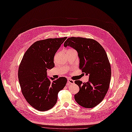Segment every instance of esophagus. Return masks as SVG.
<instances>
[{
    "label": "esophagus",
    "mask_w": 132,
    "mask_h": 132,
    "mask_svg": "<svg viewBox=\"0 0 132 132\" xmlns=\"http://www.w3.org/2000/svg\"><path fill=\"white\" fill-rule=\"evenodd\" d=\"M74 80H71L70 79H68V82H67V85H72V84H74Z\"/></svg>",
    "instance_id": "34e87169"
}]
</instances>
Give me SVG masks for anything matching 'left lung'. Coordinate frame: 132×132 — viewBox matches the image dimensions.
<instances>
[{
  "mask_svg": "<svg viewBox=\"0 0 132 132\" xmlns=\"http://www.w3.org/2000/svg\"><path fill=\"white\" fill-rule=\"evenodd\" d=\"M64 47L70 46L78 53L79 69L89 75V81L76 80L79 92L75 95L76 102L85 108H93L103 101L109 87L111 67L105 50L97 41L80 37L68 38Z\"/></svg>",
  "mask_w": 132,
  "mask_h": 132,
  "instance_id": "8db88e82",
  "label": "left lung"
}]
</instances>
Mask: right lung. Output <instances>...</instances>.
<instances>
[{"instance_id":"right-lung-1","label":"right lung","mask_w":132,"mask_h":132,"mask_svg":"<svg viewBox=\"0 0 132 132\" xmlns=\"http://www.w3.org/2000/svg\"><path fill=\"white\" fill-rule=\"evenodd\" d=\"M67 38L37 40L27 49L19 64L18 77L22 93L27 103L37 110L53 108L59 92L67 84L66 78L50 80L46 72L54 67V55Z\"/></svg>"}]
</instances>
